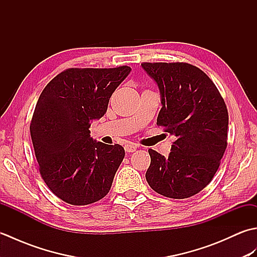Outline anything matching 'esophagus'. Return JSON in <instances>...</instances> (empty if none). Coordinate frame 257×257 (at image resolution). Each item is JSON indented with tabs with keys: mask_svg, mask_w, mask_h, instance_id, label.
<instances>
[{
	"mask_svg": "<svg viewBox=\"0 0 257 257\" xmlns=\"http://www.w3.org/2000/svg\"><path fill=\"white\" fill-rule=\"evenodd\" d=\"M137 148H138V146L136 144H128V145L124 146V150L127 152H134V151L137 150Z\"/></svg>",
	"mask_w": 257,
	"mask_h": 257,
	"instance_id": "obj_1",
	"label": "esophagus"
}]
</instances>
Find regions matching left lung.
Wrapping results in <instances>:
<instances>
[{"mask_svg": "<svg viewBox=\"0 0 257 257\" xmlns=\"http://www.w3.org/2000/svg\"><path fill=\"white\" fill-rule=\"evenodd\" d=\"M159 86L157 124L176 137L169 157L149 149L147 182L171 199L190 198L214 177L227 147L228 113L219 89L189 63H143Z\"/></svg>", "mask_w": 257, "mask_h": 257, "instance_id": "obj_1", "label": "left lung"}]
</instances>
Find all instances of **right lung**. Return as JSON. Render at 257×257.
<instances>
[{
	"label": "right lung",
	"instance_id": "obj_1",
	"mask_svg": "<svg viewBox=\"0 0 257 257\" xmlns=\"http://www.w3.org/2000/svg\"><path fill=\"white\" fill-rule=\"evenodd\" d=\"M116 68H68L43 89L30 132L38 170L57 198L72 205L101 200L124 157L118 144L90 137L92 119L107 111L109 98L130 73Z\"/></svg>",
	"mask_w": 257,
	"mask_h": 257
}]
</instances>
